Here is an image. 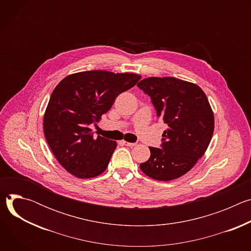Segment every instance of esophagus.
I'll return each instance as SVG.
<instances>
[{"mask_svg":"<svg viewBox=\"0 0 251 251\" xmlns=\"http://www.w3.org/2000/svg\"><path fill=\"white\" fill-rule=\"evenodd\" d=\"M122 143L124 145L129 146V147H134L136 145V143H129V142H126V141H122Z\"/></svg>","mask_w":251,"mask_h":251,"instance_id":"34e87169","label":"esophagus"}]
</instances>
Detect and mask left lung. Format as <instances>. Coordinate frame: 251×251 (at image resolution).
<instances>
[{
	"label": "left lung",
	"mask_w": 251,
	"mask_h": 251,
	"mask_svg": "<svg viewBox=\"0 0 251 251\" xmlns=\"http://www.w3.org/2000/svg\"><path fill=\"white\" fill-rule=\"evenodd\" d=\"M137 86L148 94L157 116L167 125L161 148L149 147L151 156L140 169L157 181H172L187 174L206 151L214 118L201 87L175 77H149Z\"/></svg>",
	"instance_id": "left-lung-1"
}]
</instances>
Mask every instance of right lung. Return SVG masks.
<instances>
[{"label": "right lung", "mask_w": 251, "mask_h": 251, "mask_svg": "<svg viewBox=\"0 0 251 251\" xmlns=\"http://www.w3.org/2000/svg\"><path fill=\"white\" fill-rule=\"evenodd\" d=\"M140 79L135 74L91 70L70 75L56 85L45 112L44 132L54 157L69 174L89 178L106 170L117 143L94 137L89 126Z\"/></svg>", "instance_id": "obj_1"}]
</instances>
